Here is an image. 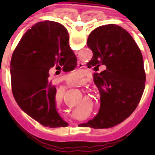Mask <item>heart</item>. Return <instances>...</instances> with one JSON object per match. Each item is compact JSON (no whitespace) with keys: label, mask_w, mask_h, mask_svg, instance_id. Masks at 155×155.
<instances>
[{"label":"heart","mask_w":155,"mask_h":155,"mask_svg":"<svg viewBox=\"0 0 155 155\" xmlns=\"http://www.w3.org/2000/svg\"><path fill=\"white\" fill-rule=\"evenodd\" d=\"M81 74L79 73L78 71H75L72 73H71L70 74L68 75L67 77V81H68V84H71V85H73V84H76L77 82L78 81L81 79ZM57 104H60L61 102V100H62V97H61V94H57Z\"/></svg>","instance_id":"1"}]
</instances>
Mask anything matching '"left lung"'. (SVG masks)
<instances>
[{"label":"left lung","instance_id":"obj_1","mask_svg":"<svg viewBox=\"0 0 155 155\" xmlns=\"http://www.w3.org/2000/svg\"><path fill=\"white\" fill-rule=\"evenodd\" d=\"M87 45L93 53L87 67L95 71L106 68L94 74L100 108L86 124L94 129L113 127L130 116L141 98L146 79L143 57L133 37L116 25L93 30Z\"/></svg>","mask_w":155,"mask_h":155}]
</instances>
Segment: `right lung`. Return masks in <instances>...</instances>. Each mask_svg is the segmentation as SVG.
<instances>
[{
  "mask_svg": "<svg viewBox=\"0 0 155 155\" xmlns=\"http://www.w3.org/2000/svg\"><path fill=\"white\" fill-rule=\"evenodd\" d=\"M77 58L69 35L58 22L36 23L24 34L11 61L12 88L18 105L44 127H68L56 105L57 89L49 82V71H71Z\"/></svg>",
  "mask_w": 155,
  "mask_h": 155,
  "instance_id": "1",
  "label": "right lung"
}]
</instances>
